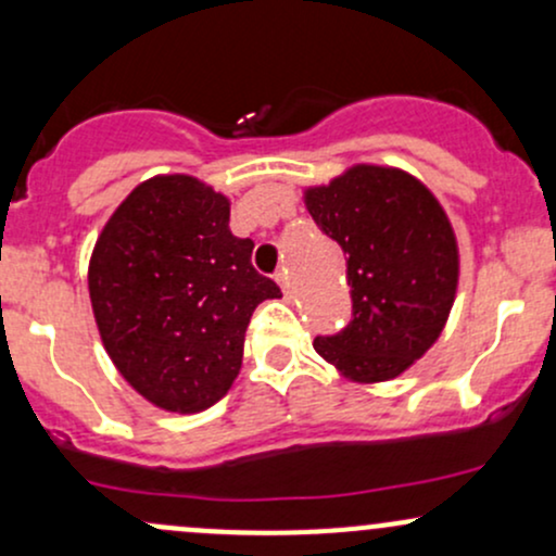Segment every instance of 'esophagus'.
<instances>
[{
    "mask_svg": "<svg viewBox=\"0 0 556 556\" xmlns=\"http://www.w3.org/2000/svg\"><path fill=\"white\" fill-rule=\"evenodd\" d=\"M274 279H277L279 287H282L285 295H290V277H287V269H279L277 274H274Z\"/></svg>",
    "mask_w": 556,
    "mask_h": 556,
    "instance_id": "1",
    "label": "esophagus"
}]
</instances>
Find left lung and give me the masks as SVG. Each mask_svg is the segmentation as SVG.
<instances>
[{"label":"left lung","instance_id":"left-lung-1","mask_svg":"<svg viewBox=\"0 0 556 556\" xmlns=\"http://www.w3.org/2000/svg\"><path fill=\"white\" fill-rule=\"evenodd\" d=\"M305 206L348 256L353 318L316 337L324 361L353 381H387L442 334L455 303L457 242L444 208L407 172L358 164L305 190Z\"/></svg>","mask_w":556,"mask_h":556}]
</instances>
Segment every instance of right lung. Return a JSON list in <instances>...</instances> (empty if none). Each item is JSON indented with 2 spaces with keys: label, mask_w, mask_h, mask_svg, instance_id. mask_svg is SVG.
Returning a JSON list of instances; mask_svg holds the SVG:
<instances>
[{
  "label": "right lung",
  "mask_w": 556,
  "mask_h": 556,
  "mask_svg": "<svg viewBox=\"0 0 556 556\" xmlns=\"http://www.w3.org/2000/svg\"><path fill=\"white\" fill-rule=\"evenodd\" d=\"M229 232V201L188 175L140 182L96 240L88 292L101 342L125 381L172 413L227 394L253 311L282 298Z\"/></svg>",
  "instance_id": "add662e5"
}]
</instances>
